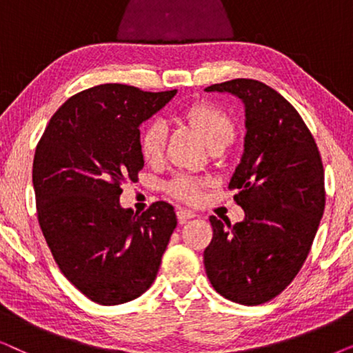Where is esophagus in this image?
Masks as SVG:
<instances>
[{
  "mask_svg": "<svg viewBox=\"0 0 353 353\" xmlns=\"http://www.w3.org/2000/svg\"><path fill=\"white\" fill-rule=\"evenodd\" d=\"M176 216H178V221H180V223H186L188 220L194 219L196 214H192L191 210H183V209H178V210H176Z\"/></svg>",
  "mask_w": 353,
  "mask_h": 353,
  "instance_id": "34e87169",
  "label": "esophagus"
}]
</instances>
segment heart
Returning <instances> with one entry per match:
<instances>
[{"instance_id": "1", "label": "heart", "mask_w": 353, "mask_h": 353, "mask_svg": "<svg viewBox=\"0 0 353 353\" xmlns=\"http://www.w3.org/2000/svg\"><path fill=\"white\" fill-rule=\"evenodd\" d=\"M185 120L201 134L209 149L226 148L234 138V123L219 105L210 103L194 104L185 112ZM167 144V127L161 120H154L144 128L139 139L141 156L149 163L162 161ZM201 183L188 176H178L170 185V192L176 199L196 202L199 197Z\"/></svg>"}]
</instances>
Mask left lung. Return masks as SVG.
<instances>
[{
    "label": "left lung",
    "mask_w": 353,
    "mask_h": 353,
    "mask_svg": "<svg viewBox=\"0 0 353 353\" xmlns=\"http://www.w3.org/2000/svg\"><path fill=\"white\" fill-rule=\"evenodd\" d=\"M205 91L239 98L245 112L244 152L230 180L244 220L210 216L207 278L241 305L272 301L296 278L325 210L320 151L301 115L262 81L236 79Z\"/></svg>",
    "instance_id": "left-lung-1"
}]
</instances>
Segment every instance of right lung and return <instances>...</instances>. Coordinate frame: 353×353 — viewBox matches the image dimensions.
<instances>
[{
  "instance_id": "obj_1",
  "label": "right lung",
  "mask_w": 353,
  "mask_h": 353,
  "mask_svg": "<svg viewBox=\"0 0 353 353\" xmlns=\"http://www.w3.org/2000/svg\"><path fill=\"white\" fill-rule=\"evenodd\" d=\"M175 94L93 86L56 110L37 146L32 178L43 236L64 276L101 305L151 288L176 228L167 202L139 215L119 201L122 183L138 181L144 167L139 125Z\"/></svg>"
}]
</instances>
